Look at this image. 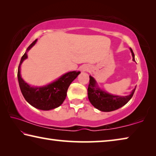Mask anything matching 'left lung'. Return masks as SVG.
Listing matches in <instances>:
<instances>
[{"label":"left lung","instance_id":"8db88e82","mask_svg":"<svg viewBox=\"0 0 156 156\" xmlns=\"http://www.w3.org/2000/svg\"><path fill=\"white\" fill-rule=\"evenodd\" d=\"M133 56V60L135 61L133 50L130 48ZM136 88L131 91L129 96H113L102 91L97 86L96 82L92 76H89V83L88 86V98L93 106L101 112H109L116 110L125 105L130 100L135 92Z\"/></svg>","mask_w":156,"mask_h":156}]
</instances>
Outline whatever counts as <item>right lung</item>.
Returning <instances> with one entry per match:
<instances>
[{
	"label": "right lung",
	"instance_id": "obj_1",
	"mask_svg": "<svg viewBox=\"0 0 156 156\" xmlns=\"http://www.w3.org/2000/svg\"><path fill=\"white\" fill-rule=\"evenodd\" d=\"M36 41L37 39L27 47V51L21 58L18 69V83L23 96L28 103L36 109L44 111L51 110L58 107L62 104L67 96V89L70 84L80 72L76 71L68 72L56 81L44 87H34L29 85L21 78L20 65L23 60L27 58V51L36 44Z\"/></svg>",
	"mask_w": 156,
	"mask_h": 156
}]
</instances>
